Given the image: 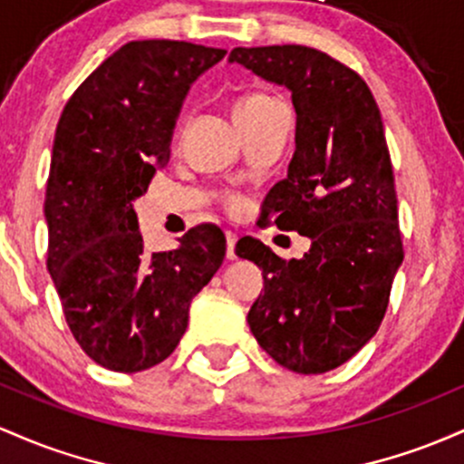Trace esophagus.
<instances>
[{
  "label": "esophagus",
  "mask_w": 464,
  "mask_h": 464,
  "mask_svg": "<svg viewBox=\"0 0 464 464\" xmlns=\"http://www.w3.org/2000/svg\"><path fill=\"white\" fill-rule=\"evenodd\" d=\"M237 241H238L237 234H234V232H226V243H227L226 256H227V260L237 258Z\"/></svg>",
  "instance_id": "1"
}]
</instances>
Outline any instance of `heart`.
Instances as JSON below:
<instances>
[{
	"label": "heart",
	"instance_id": "b5f03b06",
	"mask_svg": "<svg viewBox=\"0 0 464 464\" xmlns=\"http://www.w3.org/2000/svg\"><path fill=\"white\" fill-rule=\"evenodd\" d=\"M276 105H280V102L276 101V98L267 96V93H247V96L238 98V101L234 102L232 113L237 122H249V120L265 116V113ZM230 206L237 208V199H232Z\"/></svg>",
	"mask_w": 464,
	"mask_h": 464
}]
</instances>
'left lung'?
<instances>
[{
    "label": "left lung",
    "mask_w": 464,
    "mask_h": 464,
    "mask_svg": "<svg viewBox=\"0 0 464 464\" xmlns=\"http://www.w3.org/2000/svg\"><path fill=\"white\" fill-rule=\"evenodd\" d=\"M230 63L291 92L295 150L263 212L280 230L311 238L300 260L254 238L237 243L265 280L247 324L280 366L329 372L377 333L403 263L382 113L357 72L315 48H234Z\"/></svg>",
    "instance_id": "1"
}]
</instances>
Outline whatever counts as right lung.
I'll return each mask as SVG.
<instances>
[{
	"mask_svg": "<svg viewBox=\"0 0 464 464\" xmlns=\"http://www.w3.org/2000/svg\"><path fill=\"white\" fill-rule=\"evenodd\" d=\"M223 56L188 41H129L81 82L56 124L44 206L48 272L78 346L107 371L164 362L226 256V237L210 223L190 227L175 249L144 252L133 210L169 162L190 85Z\"/></svg>",
	"mask_w": 464,
	"mask_h": 464,
	"instance_id": "obj_1",
	"label": "right lung"
}]
</instances>
